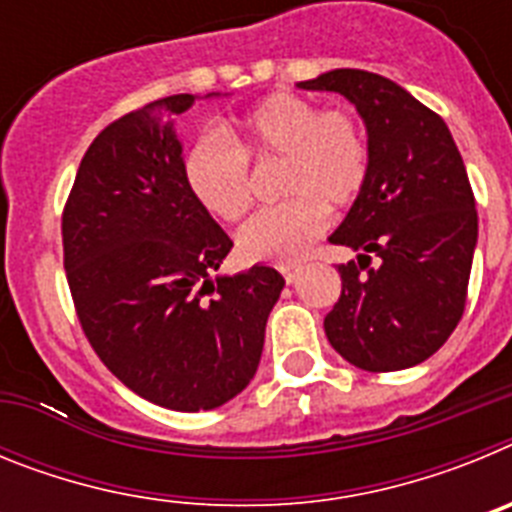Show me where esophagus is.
Segmentation results:
<instances>
[{"instance_id":"34e87169","label":"esophagus","mask_w":512,"mask_h":512,"mask_svg":"<svg viewBox=\"0 0 512 512\" xmlns=\"http://www.w3.org/2000/svg\"><path fill=\"white\" fill-rule=\"evenodd\" d=\"M300 271L302 266H282V277L287 279V284H292L297 277H300Z\"/></svg>"}]
</instances>
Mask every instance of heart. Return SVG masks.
I'll return each instance as SVG.
<instances>
[{"instance_id":"1","label":"heart","mask_w":512,"mask_h":512,"mask_svg":"<svg viewBox=\"0 0 512 512\" xmlns=\"http://www.w3.org/2000/svg\"><path fill=\"white\" fill-rule=\"evenodd\" d=\"M233 143L202 133L184 153V184L217 220L233 223L251 205L248 156H282L279 192L287 202L259 210L238 230L248 261L292 264L328 225L325 207H346L369 176V143L351 112L320 110L292 92H274L228 128Z\"/></svg>"}]
</instances>
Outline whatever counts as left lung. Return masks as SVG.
I'll use <instances>...</instances> for the list:
<instances>
[{
  "label": "left lung",
  "instance_id": "8db88e82",
  "mask_svg": "<svg viewBox=\"0 0 512 512\" xmlns=\"http://www.w3.org/2000/svg\"><path fill=\"white\" fill-rule=\"evenodd\" d=\"M354 104L369 143V176L328 241L359 251L338 266L341 297L325 336L364 372H397L433 356L467 302L477 210L446 122L410 92L361 69L300 81ZM380 261L369 267L371 253Z\"/></svg>",
  "mask_w": 512,
  "mask_h": 512
}]
</instances>
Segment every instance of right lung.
I'll return each instance as SVG.
<instances>
[{"label":"right lung","mask_w":512,"mask_h":512,"mask_svg":"<svg viewBox=\"0 0 512 512\" xmlns=\"http://www.w3.org/2000/svg\"><path fill=\"white\" fill-rule=\"evenodd\" d=\"M194 99H156L107 125L81 158L61 225L66 279L97 356L135 395L179 413L246 390L284 287L264 264L220 274L233 241L184 184L174 128Z\"/></svg>","instance_id":"obj_1"}]
</instances>
